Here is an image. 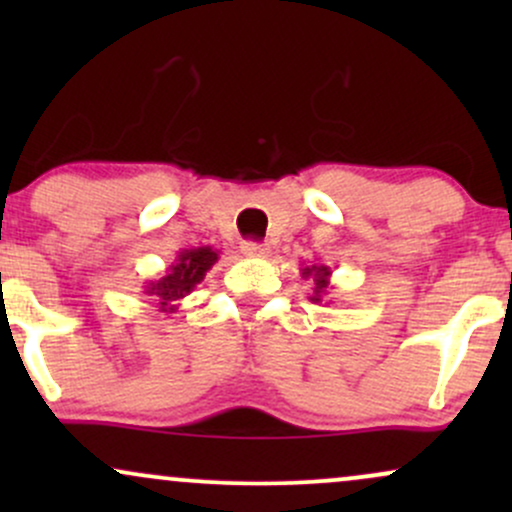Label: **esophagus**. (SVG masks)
Returning <instances> with one entry per match:
<instances>
[{"instance_id": "34e87169", "label": "esophagus", "mask_w": 512, "mask_h": 512, "mask_svg": "<svg viewBox=\"0 0 512 512\" xmlns=\"http://www.w3.org/2000/svg\"><path fill=\"white\" fill-rule=\"evenodd\" d=\"M240 250H243L245 257H255V260H260V257H267L269 255V245L252 243V240H248V243L240 245Z\"/></svg>"}]
</instances>
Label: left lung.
I'll return each mask as SVG.
<instances>
[{"label": "left lung", "instance_id": "left-lung-1", "mask_svg": "<svg viewBox=\"0 0 512 512\" xmlns=\"http://www.w3.org/2000/svg\"><path fill=\"white\" fill-rule=\"evenodd\" d=\"M301 276L303 279H313V296H310V301L313 303H322L327 296V289H330V276H332V269L327 267V264H310V267H303L301 269ZM332 303V301H327Z\"/></svg>", "mask_w": 512, "mask_h": 512}]
</instances>
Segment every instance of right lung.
<instances>
[{
	"label": "right lung",
	"mask_w": 512,
	"mask_h": 512,
	"mask_svg": "<svg viewBox=\"0 0 512 512\" xmlns=\"http://www.w3.org/2000/svg\"><path fill=\"white\" fill-rule=\"evenodd\" d=\"M216 262H219V250L209 248V245L180 250L178 257L168 264L161 279L146 281L144 293L146 296H154L161 313H178L182 298L190 296L197 289V284H202L204 276H207Z\"/></svg>",
	"instance_id": "add662e5"
}]
</instances>
